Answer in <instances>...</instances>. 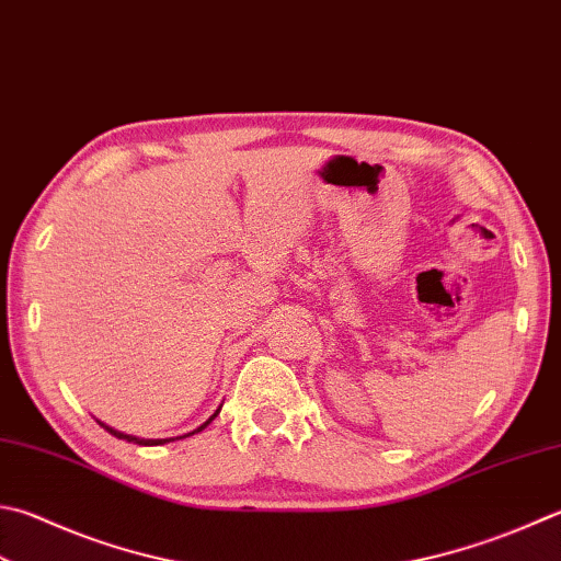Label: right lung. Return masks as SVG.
<instances>
[{
  "label": "right lung",
  "mask_w": 561,
  "mask_h": 561,
  "mask_svg": "<svg viewBox=\"0 0 561 561\" xmlns=\"http://www.w3.org/2000/svg\"><path fill=\"white\" fill-rule=\"evenodd\" d=\"M219 410L221 408H217V412L213 417H209L207 422H203V425H199L197 430H193V432H187V435H183V437H190V435H195V432H203L209 422H213L217 415H219ZM100 425L110 432V435H114L116 439H126V442H134V445H141V447H156V445H165V442H171V439H144V437H134V435H124V432H119V430H114V427H110V425H104V422H100ZM181 437V439H183ZM178 439V437H175Z\"/></svg>",
  "instance_id": "right-lung-1"
}]
</instances>
